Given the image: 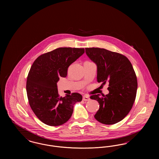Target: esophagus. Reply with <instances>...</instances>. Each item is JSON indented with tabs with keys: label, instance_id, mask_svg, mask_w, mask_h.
<instances>
[{
	"label": "esophagus",
	"instance_id": "esophagus-1",
	"mask_svg": "<svg viewBox=\"0 0 159 159\" xmlns=\"http://www.w3.org/2000/svg\"><path fill=\"white\" fill-rule=\"evenodd\" d=\"M83 101H89V100H90V98H89V97H88V96L84 95V96H83Z\"/></svg>",
	"mask_w": 159,
	"mask_h": 159
}]
</instances>
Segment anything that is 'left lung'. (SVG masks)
<instances>
[{
	"label": "left lung",
	"instance_id": "left-lung-1",
	"mask_svg": "<svg viewBox=\"0 0 159 159\" xmlns=\"http://www.w3.org/2000/svg\"><path fill=\"white\" fill-rule=\"evenodd\" d=\"M88 57L97 66V81L109 83V93L94 95L92 99L99 104L95 119L105 125L123 120L130 111L136 98V74L130 61L125 55L103 48H85Z\"/></svg>",
	"mask_w": 159,
	"mask_h": 159
}]
</instances>
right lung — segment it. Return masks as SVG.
<instances>
[{
  "label": "right lung",
  "mask_w": 159,
  "mask_h": 159,
  "mask_svg": "<svg viewBox=\"0 0 159 159\" xmlns=\"http://www.w3.org/2000/svg\"><path fill=\"white\" fill-rule=\"evenodd\" d=\"M84 52V48H59L34 61L27 76V94L31 110L46 125L57 126L67 122L74 105L82 100L79 93L60 97L57 82L60 77L67 76L68 67Z\"/></svg>",
  "instance_id": "1"
}]
</instances>
